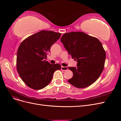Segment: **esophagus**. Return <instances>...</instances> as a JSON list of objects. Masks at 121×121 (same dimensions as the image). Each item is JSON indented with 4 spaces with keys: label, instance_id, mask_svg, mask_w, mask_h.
Segmentation results:
<instances>
[{
    "label": "esophagus",
    "instance_id": "obj_1",
    "mask_svg": "<svg viewBox=\"0 0 121 121\" xmlns=\"http://www.w3.org/2000/svg\"><path fill=\"white\" fill-rule=\"evenodd\" d=\"M61 70H63V71H67V70H68V68L67 67H63V66H61Z\"/></svg>",
    "mask_w": 121,
    "mask_h": 121
}]
</instances>
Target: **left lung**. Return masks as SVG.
Listing matches in <instances>:
<instances>
[{
    "instance_id": "1",
    "label": "left lung",
    "mask_w": 121,
    "mask_h": 121,
    "mask_svg": "<svg viewBox=\"0 0 121 121\" xmlns=\"http://www.w3.org/2000/svg\"><path fill=\"white\" fill-rule=\"evenodd\" d=\"M69 55L77 60V67H69L73 73L68 82L78 88L89 86L104 70L105 52L97 38L82 32L64 34L60 39Z\"/></svg>"
}]
</instances>
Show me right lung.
<instances>
[{"label": "right lung", "instance_id": "add662e5", "mask_svg": "<svg viewBox=\"0 0 121 121\" xmlns=\"http://www.w3.org/2000/svg\"><path fill=\"white\" fill-rule=\"evenodd\" d=\"M60 33L42 30L22 42L17 56V70L26 85L40 90L48 85L54 72L61 69L58 64H50L44 59L50 47L60 37Z\"/></svg>", "mask_w": 121, "mask_h": 121}]
</instances>
